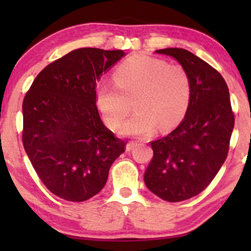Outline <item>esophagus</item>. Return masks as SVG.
Segmentation results:
<instances>
[{
    "mask_svg": "<svg viewBox=\"0 0 251 251\" xmlns=\"http://www.w3.org/2000/svg\"><path fill=\"white\" fill-rule=\"evenodd\" d=\"M137 146V143L136 142H133V140H131V142H129L128 144H126V151H131V150H133V147H136Z\"/></svg>",
    "mask_w": 251,
    "mask_h": 251,
    "instance_id": "1",
    "label": "esophagus"
}]
</instances>
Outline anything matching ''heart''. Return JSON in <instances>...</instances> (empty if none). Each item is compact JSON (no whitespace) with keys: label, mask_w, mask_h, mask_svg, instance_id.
<instances>
[{"label":"heart","mask_w":251,"mask_h":251,"mask_svg":"<svg viewBox=\"0 0 251 251\" xmlns=\"http://www.w3.org/2000/svg\"><path fill=\"white\" fill-rule=\"evenodd\" d=\"M116 85H99L96 104L108 128L119 129L132 111L137 112L123 126L122 133L145 138L155 131L169 130L184 118L191 99V81L178 64L151 57H132L113 74Z\"/></svg>","instance_id":"obj_1"}]
</instances>
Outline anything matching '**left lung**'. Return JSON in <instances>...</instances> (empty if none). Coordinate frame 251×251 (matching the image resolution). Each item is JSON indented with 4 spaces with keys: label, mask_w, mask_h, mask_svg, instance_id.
<instances>
[{
    "label": "left lung",
    "mask_w": 251,
    "mask_h": 251,
    "mask_svg": "<svg viewBox=\"0 0 251 251\" xmlns=\"http://www.w3.org/2000/svg\"><path fill=\"white\" fill-rule=\"evenodd\" d=\"M155 52L174 57L185 68L191 81V99L179 126L151 142L153 159L144 181L162 200L179 202L201 193L225 162L234 113L227 84L214 67L179 48Z\"/></svg>",
    "instance_id": "left-lung-1"
}]
</instances>
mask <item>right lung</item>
<instances>
[{
	"instance_id": "1",
	"label": "right lung",
	"mask_w": 251,
	"mask_h": 251,
	"mask_svg": "<svg viewBox=\"0 0 251 251\" xmlns=\"http://www.w3.org/2000/svg\"><path fill=\"white\" fill-rule=\"evenodd\" d=\"M122 50L81 48L39 73L23 101V144L37 176L51 193L82 202L105 186L126 142L102 123L96 105L101 74Z\"/></svg>"
}]
</instances>
